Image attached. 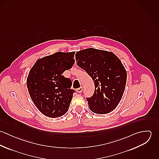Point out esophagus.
<instances>
[{
	"instance_id": "esophagus-1",
	"label": "esophagus",
	"mask_w": 159,
	"mask_h": 159,
	"mask_svg": "<svg viewBox=\"0 0 159 159\" xmlns=\"http://www.w3.org/2000/svg\"><path fill=\"white\" fill-rule=\"evenodd\" d=\"M82 91H83V87H80V88L76 89V92L78 93H81V92H82Z\"/></svg>"
}]
</instances>
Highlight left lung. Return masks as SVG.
<instances>
[{"label":"left lung","mask_w":159,"mask_h":159,"mask_svg":"<svg viewBox=\"0 0 159 159\" xmlns=\"http://www.w3.org/2000/svg\"><path fill=\"white\" fill-rule=\"evenodd\" d=\"M77 65L91 76L95 85L92 96L86 98L91 111L107 114L120 102L125 89L127 73L121 61L111 52L88 48L75 55Z\"/></svg>","instance_id":"obj_1"}]
</instances>
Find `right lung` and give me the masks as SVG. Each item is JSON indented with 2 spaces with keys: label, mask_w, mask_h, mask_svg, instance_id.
Listing matches in <instances>:
<instances>
[{
  "label": "right lung",
  "mask_w": 159,
  "mask_h": 159,
  "mask_svg": "<svg viewBox=\"0 0 159 159\" xmlns=\"http://www.w3.org/2000/svg\"><path fill=\"white\" fill-rule=\"evenodd\" d=\"M75 52H57L39 59L27 79L29 95L38 110L46 116L58 117L67 113L73 94L70 79L62 74L75 64Z\"/></svg>",
  "instance_id": "add662e5"
}]
</instances>
